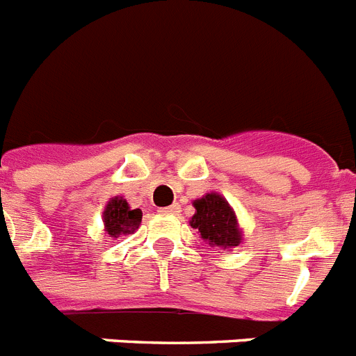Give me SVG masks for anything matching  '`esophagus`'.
<instances>
[{
  "mask_svg": "<svg viewBox=\"0 0 356 356\" xmlns=\"http://www.w3.org/2000/svg\"><path fill=\"white\" fill-rule=\"evenodd\" d=\"M160 212H162V214H178V212H180V205H171V207H163V209H160Z\"/></svg>",
  "mask_w": 356,
  "mask_h": 356,
  "instance_id": "obj_1",
  "label": "esophagus"
}]
</instances>
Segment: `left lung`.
<instances>
[{
  "instance_id": "1",
  "label": "left lung",
  "mask_w": 356,
  "mask_h": 356,
  "mask_svg": "<svg viewBox=\"0 0 356 356\" xmlns=\"http://www.w3.org/2000/svg\"><path fill=\"white\" fill-rule=\"evenodd\" d=\"M194 216L189 220L191 227L198 230L205 245L218 250L230 252L239 247L245 239L238 214L225 196L218 193H207L202 198L194 200ZM223 254V252H218Z\"/></svg>"
}]
</instances>
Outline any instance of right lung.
Masks as SVG:
<instances>
[{"instance_id":"1","label":"right lung","mask_w":356,"mask_h":356,"mask_svg":"<svg viewBox=\"0 0 356 356\" xmlns=\"http://www.w3.org/2000/svg\"><path fill=\"white\" fill-rule=\"evenodd\" d=\"M142 212L140 209H131L124 196H113L106 203L102 212L104 234L108 238H120L127 234H135L140 227Z\"/></svg>"}]
</instances>
